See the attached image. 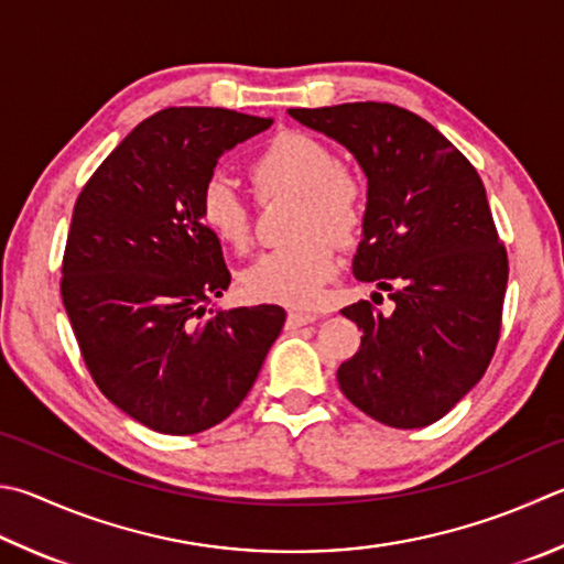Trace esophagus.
<instances>
[{
  "label": "esophagus",
  "instance_id": "obj_1",
  "mask_svg": "<svg viewBox=\"0 0 564 564\" xmlns=\"http://www.w3.org/2000/svg\"><path fill=\"white\" fill-rule=\"evenodd\" d=\"M316 314H302V312H290L286 314V328H302L306 324H314Z\"/></svg>",
  "mask_w": 564,
  "mask_h": 564
}]
</instances>
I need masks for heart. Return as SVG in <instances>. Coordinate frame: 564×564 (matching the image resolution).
<instances>
[{"label": "heart", "instance_id": "heart-1", "mask_svg": "<svg viewBox=\"0 0 564 564\" xmlns=\"http://www.w3.org/2000/svg\"><path fill=\"white\" fill-rule=\"evenodd\" d=\"M260 198L296 194L294 236L290 248L260 254L240 274L242 290L254 302L306 310L322 300L326 282L338 272V246L358 238L366 220L364 182L338 166L328 144L304 132H282L252 156L248 166ZM198 216L204 228L232 250H246L252 236V210L236 188L210 178L200 191Z\"/></svg>", "mask_w": 564, "mask_h": 564}]
</instances>
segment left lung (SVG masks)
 Returning a JSON list of instances; mask_svg holds the SVG:
<instances>
[{
  "mask_svg": "<svg viewBox=\"0 0 564 564\" xmlns=\"http://www.w3.org/2000/svg\"><path fill=\"white\" fill-rule=\"evenodd\" d=\"M296 122L332 137L368 178L364 240L354 274L388 292L341 310L364 336L338 368L344 395L388 427L444 417L486 373L501 334L508 282L486 188L434 127L390 102L294 108Z\"/></svg>",
  "mask_w": 564,
  "mask_h": 564,
  "instance_id": "8db88e82",
  "label": "left lung"
}]
</instances>
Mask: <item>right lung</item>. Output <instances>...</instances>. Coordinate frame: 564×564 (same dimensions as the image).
Listing matches in <instances>:
<instances>
[{"mask_svg": "<svg viewBox=\"0 0 564 564\" xmlns=\"http://www.w3.org/2000/svg\"><path fill=\"white\" fill-rule=\"evenodd\" d=\"M270 117L166 108L124 137L73 208L61 296L95 386L162 434L236 410L284 326L278 304L208 310L228 290L198 198L218 159Z\"/></svg>", "mask_w": 564, "mask_h": 564, "instance_id": "add662e5", "label": "right lung"}]
</instances>
